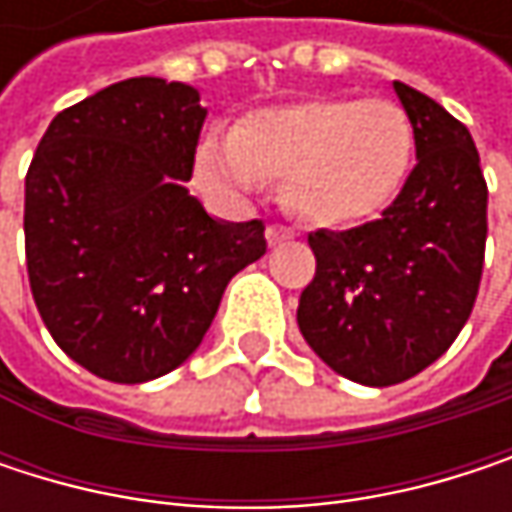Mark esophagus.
<instances>
[{"mask_svg":"<svg viewBox=\"0 0 512 512\" xmlns=\"http://www.w3.org/2000/svg\"><path fill=\"white\" fill-rule=\"evenodd\" d=\"M293 237H296V231L287 228V225H269L266 228V243L269 246H281L284 240H293Z\"/></svg>","mask_w":512,"mask_h":512,"instance_id":"esophagus-1","label":"esophagus"}]
</instances>
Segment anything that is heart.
Returning a JSON list of instances; mask_svg holds the SVG:
<instances>
[{
	"mask_svg": "<svg viewBox=\"0 0 512 512\" xmlns=\"http://www.w3.org/2000/svg\"><path fill=\"white\" fill-rule=\"evenodd\" d=\"M415 159V127L391 100L311 97L257 109L231 142L198 148V177L213 192L249 198L263 177H284L287 204L317 225L382 213Z\"/></svg>",
	"mask_w": 512,
	"mask_h": 512,
	"instance_id": "obj_1",
	"label": "heart"
}]
</instances>
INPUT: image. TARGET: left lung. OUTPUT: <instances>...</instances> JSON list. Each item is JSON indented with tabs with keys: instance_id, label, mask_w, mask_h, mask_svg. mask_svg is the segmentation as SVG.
<instances>
[{
	"instance_id": "8db88e82",
	"label": "left lung",
	"mask_w": 512,
	"mask_h": 512,
	"mask_svg": "<svg viewBox=\"0 0 512 512\" xmlns=\"http://www.w3.org/2000/svg\"><path fill=\"white\" fill-rule=\"evenodd\" d=\"M391 85L415 127L418 165L376 222L308 237L317 272L296 311L308 347L370 388L421 373L454 344L486 249V180L471 133L427 94Z\"/></svg>"
}]
</instances>
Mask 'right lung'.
Here are the masks:
<instances>
[{
	"label": "right lung",
	"instance_id": "1",
	"mask_svg": "<svg viewBox=\"0 0 512 512\" xmlns=\"http://www.w3.org/2000/svg\"><path fill=\"white\" fill-rule=\"evenodd\" d=\"M198 88L136 76L58 112L26 174V266L52 341L109 382L171 373L228 281L266 252L263 222H222L186 180Z\"/></svg>",
	"mask_w": 512,
	"mask_h": 512
}]
</instances>
